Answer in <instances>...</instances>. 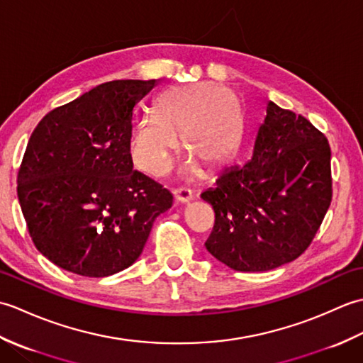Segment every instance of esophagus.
<instances>
[{
    "label": "esophagus",
    "instance_id": "1",
    "mask_svg": "<svg viewBox=\"0 0 363 363\" xmlns=\"http://www.w3.org/2000/svg\"><path fill=\"white\" fill-rule=\"evenodd\" d=\"M173 196L176 203H189L194 199V194H191V190L189 189H174Z\"/></svg>",
    "mask_w": 363,
    "mask_h": 363
}]
</instances>
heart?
Wrapping results in <instances>:
<instances>
[{
	"mask_svg": "<svg viewBox=\"0 0 363 363\" xmlns=\"http://www.w3.org/2000/svg\"><path fill=\"white\" fill-rule=\"evenodd\" d=\"M156 118L145 117L130 135V156L138 168L164 176L177 150V135L190 152L187 172L196 162L217 169L234 159L242 145L245 123L233 90L211 82L174 87L157 99Z\"/></svg>",
	"mask_w": 363,
	"mask_h": 363,
	"instance_id": "heart-1",
	"label": "heart"
}]
</instances>
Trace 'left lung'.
I'll return each mask as SVG.
<instances>
[{
    "label": "left lung",
    "instance_id": "1",
    "mask_svg": "<svg viewBox=\"0 0 363 363\" xmlns=\"http://www.w3.org/2000/svg\"><path fill=\"white\" fill-rule=\"evenodd\" d=\"M201 198L213 207L206 248L235 272H268L313 240L333 199L329 142L303 115L269 101L251 160Z\"/></svg>",
    "mask_w": 363,
    "mask_h": 363
}]
</instances>
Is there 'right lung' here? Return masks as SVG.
Masks as SVG:
<instances>
[{"mask_svg":"<svg viewBox=\"0 0 363 363\" xmlns=\"http://www.w3.org/2000/svg\"><path fill=\"white\" fill-rule=\"evenodd\" d=\"M156 79L111 81L46 113L26 146L18 201L35 248L79 276L130 267L173 196L134 169L135 106Z\"/></svg>","mask_w":363,"mask_h":363,"instance_id":"obj_1","label":"right lung"}]
</instances>
